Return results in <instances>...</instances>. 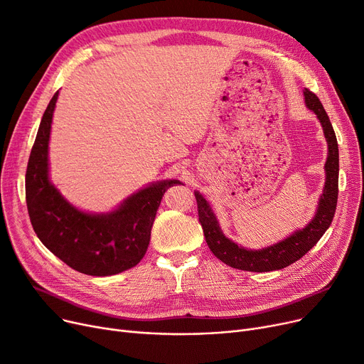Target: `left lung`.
<instances>
[{
  "label": "left lung",
  "mask_w": 364,
  "mask_h": 364,
  "mask_svg": "<svg viewBox=\"0 0 364 364\" xmlns=\"http://www.w3.org/2000/svg\"><path fill=\"white\" fill-rule=\"evenodd\" d=\"M305 103L309 109L313 110L318 121L321 122L324 137L328 140L329 155L324 168H326V184H324L323 195L318 202V209L316 217L311 223L295 232L291 237L279 242L277 245L265 247L261 251H250L245 247L237 246L235 242L228 240L223 232L220 230L218 221L211 211V206L203 199V196L195 192V198L198 202V215L199 223L202 225L205 240L213 254L221 259L224 264L233 267V269L245 270V272H273L280 270L294 264L299 258L307 254L311 247L320 240V237L328 230L336 211L338 202V174H339V153H338V141L331 119L324 110L321 102L317 95L305 88Z\"/></svg>",
  "instance_id": "left-lung-1"
}]
</instances>
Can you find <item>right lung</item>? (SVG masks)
I'll list each match as a JSON object with an SVG mask.
<instances>
[{"label":"right lung","instance_id":"obj_1","mask_svg":"<svg viewBox=\"0 0 364 364\" xmlns=\"http://www.w3.org/2000/svg\"><path fill=\"white\" fill-rule=\"evenodd\" d=\"M57 91L38 128L26 168V205L33 230L57 258L90 276H110L144 257L153 221L165 190L162 181L128 198L117 211L91 215L69 205L48 180V139Z\"/></svg>","mask_w":364,"mask_h":364}]
</instances>
